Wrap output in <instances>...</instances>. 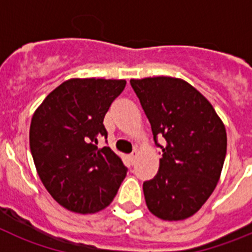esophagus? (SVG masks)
Here are the masks:
<instances>
[{
  "mask_svg": "<svg viewBox=\"0 0 252 252\" xmlns=\"http://www.w3.org/2000/svg\"><path fill=\"white\" fill-rule=\"evenodd\" d=\"M137 157H139V153H137V151H133V153L131 154L130 157H128V159H130L131 164H135V161H136Z\"/></svg>",
  "mask_w": 252,
  "mask_h": 252,
  "instance_id": "obj_1",
  "label": "esophagus"
}]
</instances>
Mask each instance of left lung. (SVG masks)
I'll use <instances>...</instances> for the list:
<instances>
[{
	"label": "left lung",
	"instance_id": "1",
	"mask_svg": "<svg viewBox=\"0 0 252 252\" xmlns=\"http://www.w3.org/2000/svg\"><path fill=\"white\" fill-rule=\"evenodd\" d=\"M162 150L159 171L144 183L146 206L165 221L197 213L212 194L223 168L226 128L208 99L188 82L173 77L131 79ZM164 137L165 147L157 144Z\"/></svg>",
	"mask_w": 252,
	"mask_h": 252
}]
</instances>
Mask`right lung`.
Listing matches in <instances>:
<instances>
[{
  "label": "right lung",
  "mask_w": 252,
  "mask_h": 252,
  "mask_svg": "<svg viewBox=\"0 0 252 252\" xmlns=\"http://www.w3.org/2000/svg\"><path fill=\"white\" fill-rule=\"evenodd\" d=\"M125 79L72 78L45 97L32 115L30 150L50 195L75 213L110 206L127 168L108 146L104 115L124 91Z\"/></svg>",
  "instance_id": "add662e5"
}]
</instances>
